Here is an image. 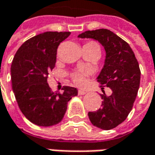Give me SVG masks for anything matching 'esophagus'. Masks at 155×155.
I'll return each instance as SVG.
<instances>
[{
	"instance_id": "obj_1",
	"label": "esophagus",
	"mask_w": 155,
	"mask_h": 155,
	"mask_svg": "<svg viewBox=\"0 0 155 155\" xmlns=\"http://www.w3.org/2000/svg\"><path fill=\"white\" fill-rule=\"evenodd\" d=\"M78 95H84V94H86V91H83V90H79L78 91Z\"/></svg>"
}]
</instances>
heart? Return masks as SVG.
Segmentation results:
<instances>
[{"label": "heart", "instance_id": "1", "mask_svg": "<svg viewBox=\"0 0 155 155\" xmlns=\"http://www.w3.org/2000/svg\"><path fill=\"white\" fill-rule=\"evenodd\" d=\"M84 45H91V46H94V47H97V49H99V45L96 42H94V41H90V42L86 43ZM86 71L75 72V73L71 75V78H72V80H73V82H74L76 84H78V85H83V84H84V83L86 81Z\"/></svg>", "mask_w": 155, "mask_h": 155}]
</instances>
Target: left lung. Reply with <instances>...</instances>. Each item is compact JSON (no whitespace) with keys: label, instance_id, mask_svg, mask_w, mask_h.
I'll list each match as a JSON object with an SVG mask.
<instances>
[{"label":"left lung","instance_id":"obj_1","mask_svg":"<svg viewBox=\"0 0 155 155\" xmlns=\"http://www.w3.org/2000/svg\"><path fill=\"white\" fill-rule=\"evenodd\" d=\"M79 38L100 42L106 51L104 68L97 77L101 87L112 90L110 96L101 95L102 108L89 112L94 126L109 130L126 120L131 111L140 87V71L134 51L128 43L108 29L85 31Z\"/></svg>","mask_w":155,"mask_h":155}]
</instances>
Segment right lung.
Masks as SVG:
<instances>
[{
  "mask_svg": "<svg viewBox=\"0 0 155 155\" xmlns=\"http://www.w3.org/2000/svg\"><path fill=\"white\" fill-rule=\"evenodd\" d=\"M70 32H45L25 41L16 51L11 65L12 88L22 114L38 126L49 127L61 122L68 102L78 90L63 87L53 92L47 84L55 67L57 49Z\"/></svg>",
  "mask_w": 155,
  "mask_h": 155,
  "instance_id": "obj_1",
  "label": "right lung"
}]
</instances>
